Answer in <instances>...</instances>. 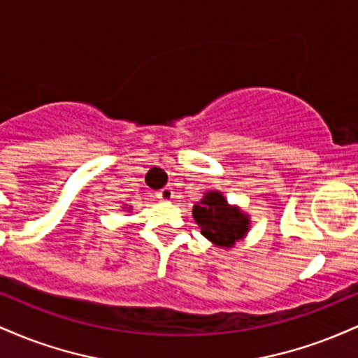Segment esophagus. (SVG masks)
<instances>
[{
	"label": "esophagus",
	"instance_id": "34e87169",
	"mask_svg": "<svg viewBox=\"0 0 358 358\" xmlns=\"http://www.w3.org/2000/svg\"><path fill=\"white\" fill-rule=\"evenodd\" d=\"M156 196H158L159 200H163V202H170V200L173 199V188L171 187L162 188V190L156 193Z\"/></svg>",
	"mask_w": 358,
	"mask_h": 358
}]
</instances>
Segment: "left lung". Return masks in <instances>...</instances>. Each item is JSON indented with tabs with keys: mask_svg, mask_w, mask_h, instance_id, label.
Here are the masks:
<instances>
[{
	"mask_svg": "<svg viewBox=\"0 0 358 358\" xmlns=\"http://www.w3.org/2000/svg\"><path fill=\"white\" fill-rule=\"evenodd\" d=\"M193 219L208 241L219 248H232L249 231V215L227 203L220 192H207L193 207Z\"/></svg>",
	"mask_w": 358,
	"mask_h": 358,
	"instance_id": "8db88e82",
	"label": "left lung"
}]
</instances>
